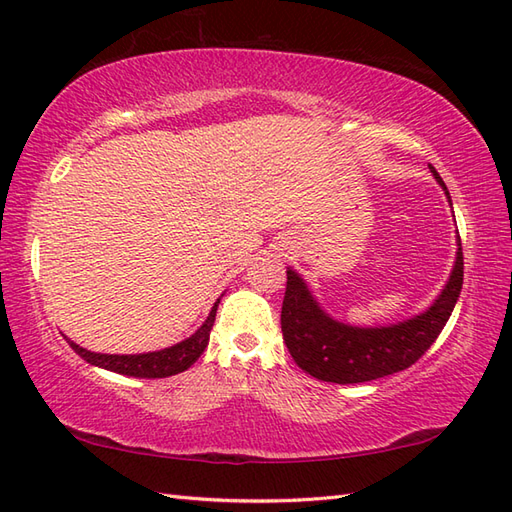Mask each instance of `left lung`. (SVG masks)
<instances>
[{"instance_id": "left-lung-1", "label": "left lung", "mask_w": 512, "mask_h": 512, "mask_svg": "<svg viewBox=\"0 0 512 512\" xmlns=\"http://www.w3.org/2000/svg\"><path fill=\"white\" fill-rule=\"evenodd\" d=\"M432 175L445 188L443 179L430 166ZM452 205V201H450ZM463 287V248L458 253L448 283L439 298L424 313L381 329H359L337 322L313 300L307 283L292 268L287 270V287L281 309V331L285 346L298 368L318 381L352 385L376 381L402 372L424 355L450 320Z\"/></svg>"}]
</instances>
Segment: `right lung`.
Listing matches in <instances>:
<instances>
[{
	"label": "right lung",
	"mask_w": 512,
	"mask_h": 512,
	"mask_svg": "<svg viewBox=\"0 0 512 512\" xmlns=\"http://www.w3.org/2000/svg\"><path fill=\"white\" fill-rule=\"evenodd\" d=\"M220 300L209 311L207 320L203 326L196 331L192 337L183 339V342L157 350V352H144V355H101V352H90L86 348H80L77 344L69 342L71 348L90 365H97V368L110 370L123 376H136V378H166L188 370L190 365L203 355L209 342V331H212L214 320H216V309Z\"/></svg>",
	"instance_id": "1"
}]
</instances>
